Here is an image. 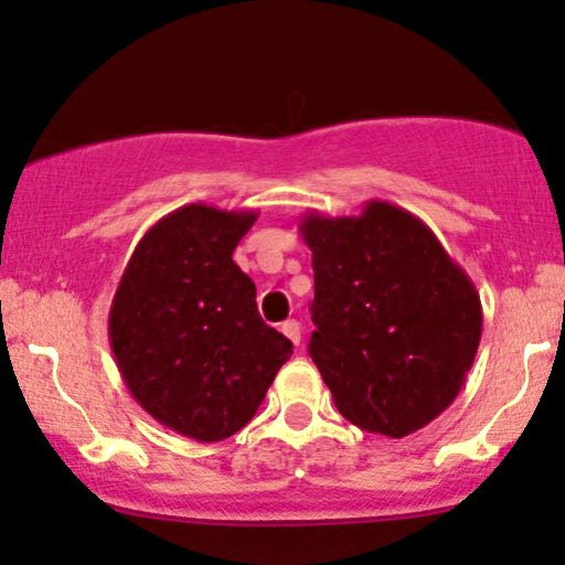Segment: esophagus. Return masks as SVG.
Segmentation results:
<instances>
[{"mask_svg": "<svg viewBox=\"0 0 565 565\" xmlns=\"http://www.w3.org/2000/svg\"><path fill=\"white\" fill-rule=\"evenodd\" d=\"M281 331H284V337L291 339V342H295L297 348H300V339H302V326L297 323L295 318H291V321H284V323H281Z\"/></svg>", "mask_w": 565, "mask_h": 565, "instance_id": "1", "label": "esophagus"}]
</instances>
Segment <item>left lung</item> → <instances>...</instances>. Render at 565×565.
<instances>
[{
	"label": "left lung",
	"mask_w": 565,
	"mask_h": 565,
	"mask_svg": "<svg viewBox=\"0 0 565 565\" xmlns=\"http://www.w3.org/2000/svg\"><path fill=\"white\" fill-rule=\"evenodd\" d=\"M310 358L337 411L371 434L403 439L447 411L481 339V300L420 217L390 202L363 213H308Z\"/></svg>",
	"instance_id": "8db88e82"
}]
</instances>
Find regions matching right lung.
I'll list each match as a JSON object with an SVG mask.
<instances>
[{"label": "right lung", "instance_id": "1", "mask_svg": "<svg viewBox=\"0 0 565 565\" xmlns=\"http://www.w3.org/2000/svg\"><path fill=\"white\" fill-rule=\"evenodd\" d=\"M255 210L183 205L136 244L110 308L120 376L154 420L196 441L249 424L291 342L265 326L255 284L231 260Z\"/></svg>", "mask_w": 565, "mask_h": 565}]
</instances>
